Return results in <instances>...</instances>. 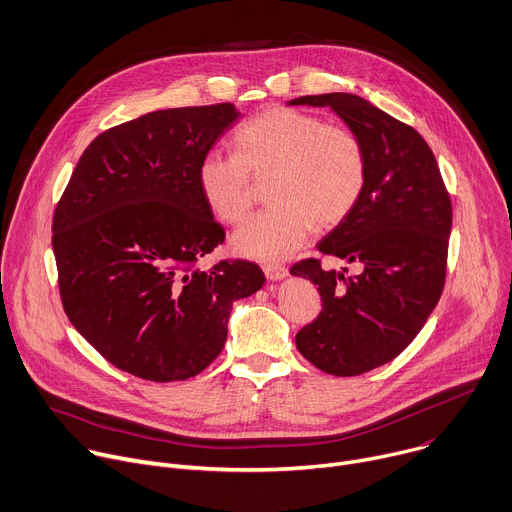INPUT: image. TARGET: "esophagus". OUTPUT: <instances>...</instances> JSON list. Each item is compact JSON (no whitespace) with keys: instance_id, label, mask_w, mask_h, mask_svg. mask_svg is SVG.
<instances>
[{"instance_id":"obj_1","label":"esophagus","mask_w":512,"mask_h":512,"mask_svg":"<svg viewBox=\"0 0 512 512\" xmlns=\"http://www.w3.org/2000/svg\"><path fill=\"white\" fill-rule=\"evenodd\" d=\"M264 274L268 280H282L288 276V268L282 264H264Z\"/></svg>"}]
</instances>
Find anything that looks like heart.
<instances>
[{
	"label": "heart",
	"mask_w": 512,
	"mask_h": 512,
	"mask_svg": "<svg viewBox=\"0 0 512 512\" xmlns=\"http://www.w3.org/2000/svg\"><path fill=\"white\" fill-rule=\"evenodd\" d=\"M236 155L208 151L197 165V187L212 214L240 224L254 203L253 177H268L272 206L248 220L232 248L276 260L298 250L313 226L343 222L365 189L367 159L359 137L341 125L288 107H270L234 135Z\"/></svg>",
	"instance_id": "obj_1"
}]
</instances>
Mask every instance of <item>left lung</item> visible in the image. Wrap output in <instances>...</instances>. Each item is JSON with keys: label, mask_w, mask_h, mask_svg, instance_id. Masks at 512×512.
<instances>
[{"label": "left lung", "mask_w": 512, "mask_h": 512, "mask_svg": "<svg viewBox=\"0 0 512 512\" xmlns=\"http://www.w3.org/2000/svg\"><path fill=\"white\" fill-rule=\"evenodd\" d=\"M290 105L331 107L365 149L357 206L319 242L321 254L357 262L361 272L323 270L317 258L290 268L317 284L323 300L319 317L296 333V349L325 373L361 375L395 359L436 309L446 280L450 195L424 137L369 100L329 92Z\"/></svg>", "instance_id": "1"}]
</instances>
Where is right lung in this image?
Masks as SVG:
<instances>
[{"mask_svg":"<svg viewBox=\"0 0 512 512\" xmlns=\"http://www.w3.org/2000/svg\"><path fill=\"white\" fill-rule=\"evenodd\" d=\"M232 102L147 113L82 153L52 220L64 313L115 367L183 381L224 349L232 304L262 288L248 260H199L226 240L197 165L240 119Z\"/></svg>","mask_w":512,"mask_h":512,"instance_id":"add662e5","label":"right lung"}]
</instances>
